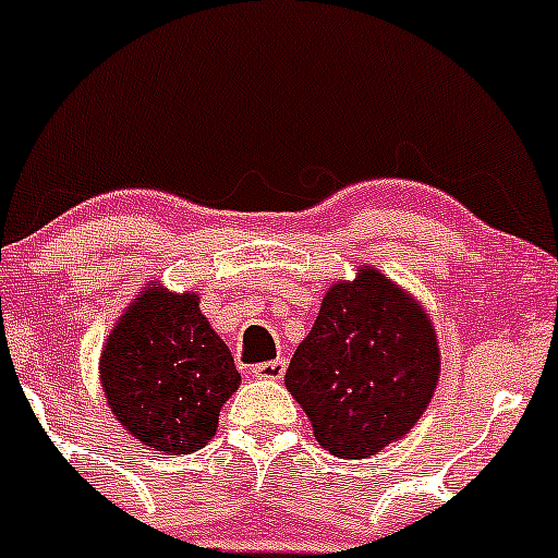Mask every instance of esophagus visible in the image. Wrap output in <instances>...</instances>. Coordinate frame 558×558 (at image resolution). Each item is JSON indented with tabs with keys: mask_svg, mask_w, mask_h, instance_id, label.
<instances>
[{
	"mask_svg": "<svg viewBox=\"0 0 558 558\" xmlns=\"http://www.w3.org/2000/svg\"><path fill=\"white\" fill-rule=\"evenodd\" d=\"M284 371H287L284 360H271V363H260L252 367V373H255L257 378H268V381H279V378L284 376Z\"/></svg>",
	"mask_w": 558,
	"mask_h": 558,
	"instance_id": "34e87169",
	"label": "esophagus"
}]
</instances>
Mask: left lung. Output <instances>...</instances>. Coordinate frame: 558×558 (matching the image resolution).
<instances>
[{
	"label": "left lung",
	"mask_w": 558,
	"mask_h": 558,
	"mask_svg": "<svg viewBox=\"0 0 558 558\" xmlns=\"http://www.w3.org/2000/svg\"><path fill=\"white\" fill-rule=\"evenodd\" d=\"M438 378L435 322L411 292L365 263L354 279L327 287L284 384L322 449L365 459L418 422Z\"/></svg>",
	"instance_id": "left-lung-1"
}]
</instances>
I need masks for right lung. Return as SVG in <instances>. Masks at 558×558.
I'll use <instances>...</instances> for the list:
<instances>
[{"label":"right lung","instance_id":"add662e5","mask_svg":"<svg viewBox=\"0 0 558 558\" xmlns=\"http://www.w3.org/2000/svg\"><path fill=\"white\" fill-rule=\"evenodd\" d=\"M99 381L112 416L147 449L191 453L217 433L241 373L198 292L147 284L105 338Z\"/></svg>","mask_w":558,"mask_h":558}]
</instances>
